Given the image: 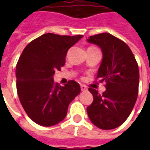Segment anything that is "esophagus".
Returning a JSON list of instances; mask_svg holds the SVG:
<instances>
[{
    "mask_svg": "<svg viewBox=\"0 0 150 150\" xmlns=\"http://www.w3.org/2000/svg\"><path fill=\"white\" fill-rule=\"evenodd\" d=\"M80 88H81L82 91H87V88H86V86H84V85H81V86H80Z\"/></svg>",
    "mask_w": 150,
    "mask_h": 150,
    "instance_id": "esophagus-1",
    "label": "esophagus"
}]
</instances>
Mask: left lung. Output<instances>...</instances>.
<instances>
[{"instance_id":"8db88e82","label":"left lung","mask_w":150,"mask_h":150,"mask_svg":"<svg viewBox=\"0 0 150 150\" xmlns=\"http://www.w3.org/2000/svg\"><path fill=\"white\" fill-rule=\"evenodd\" d=\"M87 41L100 47L103 59L96 79L106 83L103 94L88 88L93 96L88 117L100 129H116L129 117L137 99L138 65L129 46L112 34H96Z\"/></svg>"}]
</instances>
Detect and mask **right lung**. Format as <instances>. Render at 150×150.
<instances>
[{
  "label": "right lung",
  "instance_id": "right-lung-1",
  "mask_svg": "<svg viewBox=\"0 0 150 150\" xmlns=\"http://www.w3.org/2000/svg\"><path fill=\"white\" fill-rule=\"evenodd\" d=\"M83 35L42 34L25 46L16 67L17 91L25 112L45 127L64 119L70 103L80 93V86L70 80L63 87L54 82L55 71L65 64L66 55Z\"/></svg>",
  "mask_w": 150,
  "mask_h": 150
}]
</instances>
